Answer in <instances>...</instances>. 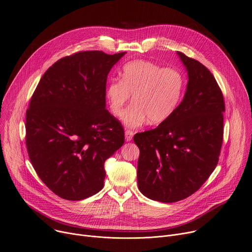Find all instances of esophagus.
I'll list each match as a JSON object with an SVG mask.
<instances>
[{"label":"esophagus","instance_id":"obj_1","mask_svg":"<svg viewBox=\"0 0 252 252\" xmlns=\"http://www.w3.org/2000/svg\"><path fill=\"white\" fill-rule=\"evenodd\" d=\"M125 136H126V142H130V141L132 140L133 132H132L131 130H126Z\"/></svg>","mask_w":252,"mask_h":252}]
</instances>
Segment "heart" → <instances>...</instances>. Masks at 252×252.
Masks as SVG:
<instances>
[{
	"mask_svg": "<svg viewBox=\"0 0 252 252\" xmlns=\"http://www.w3.org/2000/svg\"><path fill=\"white\" fill-rule=\"evenodd\" d=\"M185 78L175 68H163L146 60L126 63L122 80H111L105 90L109 109L114 117L122 116L132 95V103L123 114L124 124L130 128L161 124L176 111L184 91Z\"/></svg>",
	"mask_w": 252,
	"mask_h": 252,
	"instance_id": "b5f03b06",
	"label": "heart"
}]
</instances>
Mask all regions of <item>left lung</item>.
<instances>
[{
	"label": "left lung",
	"mask_w": 252,
	"mask_h": 252,
	"mask_svg": "<svg viewBox=\"0 0 252 252\" xmlns=\"http://www.w3.org/2000/svg\"><path fill=\"white\" fill-rule=\"evenodd\" d=\"M188 73L187 89L173 116L135 133L140 149L138 185L148 198L173 203L195 193L217 166L225 104L213 74L177 51Z\"/></svg>",
	"instance_id": "obj_1"
}]
</instances>
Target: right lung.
Masks as SVG:
<instances>
[{"label":"right lung","instance_id":"right-lung-1","mask_svg":"<svg viewBox=\"0 0 252 252\" xmlns=\"http://www.w3.org/2000/svg\"><path fill=\"white\" fill-rule=\"evenodd\" d=\"M126 52L83 51L55 62L41 77L26 112V146L43 183L78 201L103 188L104 162L125 143L105 109L107 75Z\"/></svg>","mask_w":252,"mask_h":252}]
</instances>
